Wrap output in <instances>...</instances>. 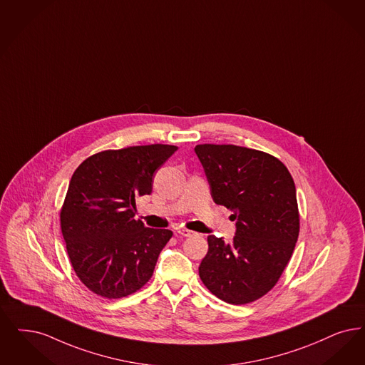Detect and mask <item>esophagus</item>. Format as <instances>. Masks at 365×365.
<instances>
[{"label": "esophagus", "mask_w": 365, "mask_h": 365, "mask_svg": "<svg viewBox=\"0 0 365 365\" xmlns=\"http://www.w3.org/2000/svg\"><path fill=\"white\" fill-rule=\"evenodd\" d=\"M192 234H194L192 231L185 230V228H178V230H176V235H179V236H185V237H187V236H191Z\"/></svg>", "instance_id": "esophagus-1"}]
</instances>
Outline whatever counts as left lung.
I'll list each match as a JSON object with an SVG mask.
<instances>
[{
	"mask_svg": "<svg viewBox=\"0 0 365 365\" xmlns=\"http://www.w3.org/2000/svg\"><path fill=\"white\" fill-rule=\"evenodd\" d=\"M195 153L213 201L236 219L232 243L207 236L200 277L225 303H252L277 284L299 237L293 178L277 158L257 149L201 144Z\"/></svg>",
	"mask_w": 365,
	"mask_h": 365,
	"instance_id": "8db88e82",
	"label": "left lung"
}]
</instances>
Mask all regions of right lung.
I'll return each instance as SVG.
<instances>
[{
	"label": "right lung",
	"instance_id": "1",
	"mask_svg": "<svg viewBox=\"0 0 365 365\" xmlns=\"http://www.w3.org/2000/svg\"><path fill=\"white\" fill-rule=\"evenodd\" d=\"M178 146L107 149L74 171L61 207V231L76 276L89 291L120 299L150 279L170 230L134 219L135 198L152 192L153 174Z\"/></svg>",
	"mask_w": 365,
	"mask_h": 365
}]
</instances>
